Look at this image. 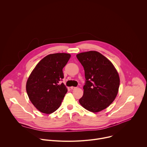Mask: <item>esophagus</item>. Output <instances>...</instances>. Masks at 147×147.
Returning <instances> with one entry per match:
<instances>
[{"label": "esophagus", "mask_w": 147, "mask_h": 147, "mask_svg": "<svg viewBox=\"0 0 147 147\" xmlns=\"http://www.w3.org/2000/svg\"><path fill=\"white\" fill-rule=\"evenodd\" d=\"M76 88H77V87H70L71 90H75Z\"/></svg>", "instance_id": "obj_1"}]
</instances>
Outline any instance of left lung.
<instances>
[{
    "label": "left lung",
    "mask_w": 147,
    "mask_h": 147,
    "mask_svg": "<svg viewBox=\"0 0 147 147\" xmlns=\"http://www.w3.org/2000/svg\"><path fill=\"white\" fill-rule=\"evenodd\" d=\"M85 71L86 83L81 105L95 113L108 107L116 98L120 86L119 74L112 62L96 51L76 55Z\"/></svg>",
    "instance_id": "1"
}]
</instances>
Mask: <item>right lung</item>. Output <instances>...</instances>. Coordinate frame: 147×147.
<instances>
[{
    "instance_id": "add662e5",
    "label": "right lung",
    "mask_w": 147,
    "mask_h": 147,
    "mask_svg": "<svg viewBox=\"0 0 147 147\" xmlns=\"http://www.w3.org/2000/svg\"><path fill=\"white\" fill-rule=\"evenodd\" d=\"M71 55L65 53L50 54L36 65L26 84L30 101L40 112L51 114L60 106L67 88L60 81L64 78L63 68Z\"/></svg>"
}]
</instances>
